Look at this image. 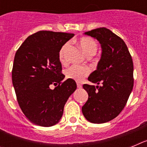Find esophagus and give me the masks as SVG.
I'll list each match as a JSON object with an SVG mask.
<instances>
[{
    "instance_id": "34e87169",
    "label": "esophagus",
    "mask_w": 147,
    "mask_h": 147,
    "mask_svg": "<svg viewBox=\"0 0 147 147\" xmlns=\"http://www.w3.org/2000/svg\"><path fill=\"white\" fill-rule=\"evenodd\" d=\"M76 85H77V88H82V84H81V83L77 82V83H76Z\"/></svg>"
}]
</instances>
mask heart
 Segmentation results:
<instances>
[{
  "mask_svg": "<svg viewBox=\"0 0 147 147\" xmlns=\"http://www.w3.org/2000/svg\"><path fill=\"white\" fill-rule=\"evenodd\" d=\"M79 44L84 53L88 57H92V56L95 55L97 51V49H98V46H97L96 41L90 37H82L79 40ZM68 45H69L68 42L65 44L61 48L59 52V62L62 64L65 63L66 62L65 52ZM90 73V69L88 66L72 65L65 71V76L67 79H71V80L77 82H81L82 80H84V78L89 75Z\"/></svg>",
  "mask_w": 147,
  "mask_h": 147,
  "instance_id": "b5f03b06",
  "label": "heart"
}]
</instances>
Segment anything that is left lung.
I'll return each mask as SVG.
<instances>
[{
    "instance_id": "obj_1",
    "label": "left lung",
    "mask_w": 147,
    "mask_h": 147,
    "mask_svg": "<svg viewBox=\"0 0 147 147\" xmlns=\"http://www.w3.org/2000/svg\"><path fill=\"white\" fill-rule=\"evenodd\" d=\"M85 34L101 44L102 57L88 80L102 86L83 85L88 99L82 110L90 122L102 124L115 119L125 107L134 84L133 62L124 40L108 28H96Z\"/></svg>"
}]
</instances>
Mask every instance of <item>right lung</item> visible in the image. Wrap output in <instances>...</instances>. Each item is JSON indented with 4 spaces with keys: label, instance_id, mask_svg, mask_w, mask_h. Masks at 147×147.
<instances>
[{
    "label": "right lung",
    "instance_id": "add662e5",
    "mask_svg": "<svg viewBox=\"0 0 147 147\" xmlns=\"http://www.w3.org/2000/svg\"><path fill=\"white\" fill-rule=\"evenodd\" d=\"M74 34L40 31L30 35L16 51L11 77L20 109L32 123L51 127L59 121L64 106L76 89L65 78L59 52ZM56 88L51 90L50 86Z\"/></svg>",
    "mask_w": 147,
    "mask_h": 147
}]
</instances>
